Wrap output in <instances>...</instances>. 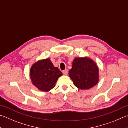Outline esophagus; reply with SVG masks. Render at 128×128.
Instances as JSON below:
<instances>
[{"mask_svg":"<svg viewBox=\"0 0 128 128\" xmlns=\"http://www.w3.org/2000/svg\"><path fill=\"white\" fill-rule=\"evenodd\" d=\"M62 73H63L64 75L66 76V75H67V74H68V70H67V69H66V70H64V71H62Z\"/></svg>","mask_w":128,"mask_h":128,"instance_id":"34e87169","label":"esophagus"}]
</instances>
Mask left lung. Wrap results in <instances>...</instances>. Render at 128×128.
<instances>
[{
	"label": "left lung",
	"instance_id": "obj_1",
	"mask_svg": "<svg viewBox=\"0 0 128 128\" xmlns=\"http://www.w3.org/2000/svg\"><path fill=\"white\" fill-rule=\"evenodd\" d=\"M69 75L76 87L82 90H90L98 82L99 69L96 62L90 58H76Z\"/></svg>",
	"mask_w": 128,
	"mask_h": 128
}]
</instances>
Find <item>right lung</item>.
<instances>
[{
  "label": "right lung",
  "mask_w": 128,
  "mask_h": 128,
  "mask_svg": "<svg viewBox=\"0 0 128 128\" xmlns=\"http://www.w3.org/2000/svg\"><path fill=\"white\" fill-rule=\"evenodd\" d=\"M62 76V72L54 66L49 58L38 60L32 65L30 70L32 83L42 92L52 90Z\"/></svg>",
  "instance_id": "1"
}]
</instances>
